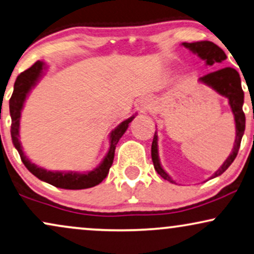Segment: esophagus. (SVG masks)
I'll return each mask as SVG.
<instances>
[{
	"mask_svg": "<svg viewBox=\"0 0 254 254\" xmlns=\"http://www.w3.org/2000/svg\"><path fill=\"white\" fill-rule=\"evenodd\" d=\"M151 109V104L149 101H146V99H144V101H142V103H140L139 105V110L140 112H143V114H145V112L150 111Z\"/></svg>",
	"mask_w": 254,
	"mask_h": 254,
	"instance_id": "obj_1",
	"label": "esophagus"
}]
</instances>
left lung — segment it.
Here are the masks:
<instances>
[{
	"instance_id": "left-lung-1",
	"label": "left lung",
	"mask_w": 254,
	"mask_h": 254,
	"mask_svg": "<svg viewBox=\"0 0 254 254\" xmlns=\"http://www.w3.org/2000/svg\"><path fill=\"white\" fill-rule=\"evenodd\" d=\"M183 46L188 49H190L192 53L197 54L201 60L205 61L207 65H213L216 63H221L223 61L226 60V55L223 49H220L217 44L210 41H200V42H193V43H186L184 42ZM199 81L203 82L204 84L211 86L213 90H216L218 94L221 96H225L229 99L230 107L232 109L234 121H236V140H234V145L232 149L231 155L227 157V159L224 162V164L213 173L211 178L218 177L221 173H224L229 169V166L232 164L233 160L236 159L238 151L240 147V143H242V138L245 131V114L243 111V104H244V91L242 89V81H240V76L238 71L233 68H223L216 71H212L207 75L199 78ZM157 140H158V136L155 133L152 140V145H151V157H152L153 166L157 173L162 178L166 179V181L175 183L172 178L170 177L164 171L159 163L158 157V145H157Z\"/></svg>"
}]
</instances>
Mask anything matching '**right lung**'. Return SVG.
Returning a JSON list of instances; mask_svg holds the SVG:
<instances>
[{"instance_id": "1", "label": "right lung", "mask_w": 254, "mask_h": 254, "mask_svg": "<svg viewBox=\"0 0 254 254\" xmlns=\"http://www.w3.org/2000/svg\"><path fill=\"white\" fill-rule=\"evenodd\" d=\"M46 69V64L41 61L35 62L30 68L21 72L16 78L14 84V92H12L10 101H9V110L11 116V139L16 149H17L20 157L29 171L36 176L41 181L49 183V184L56 186V188L66 189V190H82V189H89L92 186L98 185L103 179L107 177L109 170H110L115 157V149L118 140L123 136L127 127L133 120L134 116L127 118L118 125V127L110 133V149H109L107 156L104 157L103 162L99 164L95 170L86 173L79 172H59V171H48L46 169L38 168L34 163H31L22 151L20 143V118L21 111L23 108L24 101L33 86L36 85V82L43 73Z\"/></svg>"}]
</instances>
